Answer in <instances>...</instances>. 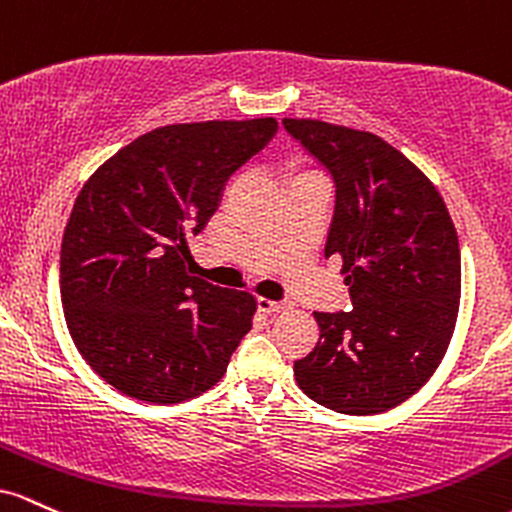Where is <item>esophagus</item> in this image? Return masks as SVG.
<instances>
[{"label": "esophagus", "instance_id": "obj_1", "mask_svg": "<svg viewBox=\"0 0 512 512\" xmlns=\"http://www.w3.org/2000/svg\"><path fill=\"white\" fill-rule=\"evenodd\" d=\"M256 304H258V312L263 314H283L292 307L290 302H275V300H266V297H258Z\"/></svg>", "mask_w": 512, "mask_h": 512}]
</instances>
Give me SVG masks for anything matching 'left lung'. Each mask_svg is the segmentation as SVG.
I'll return each instance as SVG.
<instances>
[{
  "label": "left lung",
  "mask_w": 512,
  "mask_h": 512,
  "mask_svg": "<svg viewBox=\"0 0 512 512\" xmlns=\"http://www.w3.org/2000/svg\"><path fill=\"white\" fill-rule=\"evenodd\" d=\"M336 183L326 256L343 261L350 312H314L319 341L295 363L309 399L348 416L399 406L438 370L462 290L459 241L433 181L365 130L283 118Z\"/></svg>",
  "instance_id": "1"
}]
</instances>
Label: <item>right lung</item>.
Segmentation results:
<instances>
[{"label":"right lung","instance_id":"obj_1","mask_svg":"<svg viewBox=\"0 0 512 512\" xmlns=\"http://www.w3.org/2000/svg\"><path fill=\"white\" fill-rule=\"evenodd\" d=\"M275 130V118L164 125L79 191L62 237V309L82 358L120 394L181 404L227 372L256 300L188 275L186 239Z\"/></svg>","mask_w":512,"mask_h":512}]
</instances>
